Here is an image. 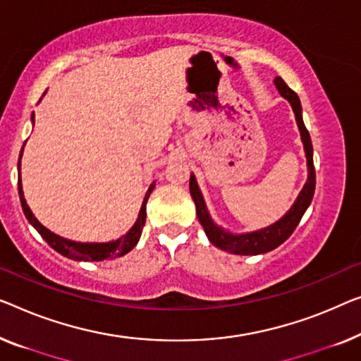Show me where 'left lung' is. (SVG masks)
<instances>
[{"mask_svg": "<svg viewBox=\"0 0 361 361\" xmlns=\"http://www.w3.org/2000/svg\"><path fill=\"white\" fill-rule=\"evenodd\" d=\"M275 86L281 97H285L286 101L290 102L291 109L295 112V118L298 123V128H300L301 142L305 146V154L307 161V180L305 187H302L300 195L296 197V200L288 212L281 216L279 221L270 224L267 228L257 229V231L250 233H241L234 234L231 231H226V229L218 226V224L213 221L210 213H208V208L205 205V200H203V195L200 192V187L197 184L195 176L190 174V195L193 198V203H195L197 208V216L198 221L203 226V231H205L208 241L216 247L226 250L229 254H238V255H257V254H265L269 250H274L279 247L280 244H283L286 239L291 236V233L295 231L298 223L301 221L302 215L310 207L312 200V195H314L316 189V172H314V163H312V143L310 132H307L305 127V122H302V112H301V102L300 97L295 91H291L288 86L285 85V81L281 78H275Z\"/></svg>", "mask_w": 361, "mask_h": 361, "instance_id": "obj_1", "label": "left lung"}]
</instances>
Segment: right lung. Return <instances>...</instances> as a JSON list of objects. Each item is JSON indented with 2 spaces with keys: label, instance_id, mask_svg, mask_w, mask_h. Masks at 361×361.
I'll use <instances>...</instances> for the list:
<instances>
[{
  "label": "right lung",
  "instance_id": "right-lung-1",
  "mask_svg": "<svg viewBox=\"0 0 361 361\" xmlns=\"http://www.w3.org/2000/svg\"><path fill=\"white\" fill-rule=\"evenodd\" d=\"M30 120H32V123H34V114H32V117H30ZM23 149H24V146H23ZM23 149H20L19 164H18V169H19L18 189H19L20 207H23V212H24L25 218H27V221L32 224L35 229H37V233L45 239L47 244H49L51 249H55L59 254L65 255V257L73 259V260L99 262V260H104V259H114V257H120V255H125L138 244L140 236H142V231H143V226H145V219H146V202H148L151 192H153V189H154V182L149 185L148 192H146L143 203H142V208H140L137 221H135L133 226L130 228L122 238L116 239V241H109V243H76V241H71V239L61 238V236H59V234L51 233L50 229H47L44 224H42L39 219L34 216L32 210L29 208L27 202H25V198H24L23 182H20V158H23Z\"/></svg>",
  "mask_w": 361,
  "mask_h": 361
}]
</instances>
